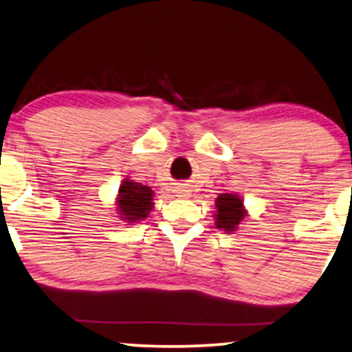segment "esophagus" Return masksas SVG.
<instances>
[{
    "mask_svg": "<svg viewBox=\"0 0 352 352\" xmlns=\"http://www.w3.org/2000/svg\"><path fill=\"white\" fill-rule=\"evenodd\" d=\"M177 194H179V197H189V190H187V189H179V192H177Z\"/></svg>",
    "mask_w": 352,
    "mask_h": 352,
    "instance_id": "obj_1",
    "label": "esophagus"
}]
</instances>
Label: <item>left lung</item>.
<instances>
[{
    "mask_svg": "<svg viewBox=\"0 0 352 352\" xmlns=\"http://www.w3.org/2000/svg\"><path fill=\"white\" fill-rule=\"evenodd\" d=\"M247 216L243 201L235 194H219L216 199V228L224 229V232L232 234L239 224Z\"/></svg>",
    "mask_w": 352,
    "mask_h": 352,
    "instance_id": "1",
    "label": "left lung"
}]
</instances>
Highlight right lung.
<instances>
[{
    "label": "right lung",
    "mask_w": 352,
    "mask_h": 352,
    "mask_svg": "<svg viewBox=\"0 0 352 352\" xmlns=\"http://www.w3.org/2000/svg\"><path fill=\"white\" fill-rule=\"evenodd\" d=\"M153 190L141 182L124 179L118 189L117 211L126 223L146 219L153 208Z\"/></svg>",
    "instance_id": "obj_1"
}]
</instances>
